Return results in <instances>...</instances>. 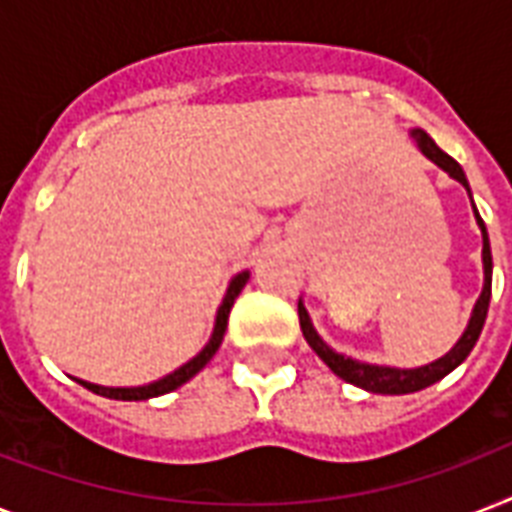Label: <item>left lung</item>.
<instances>
[{"label": "left lung", "mask_w": 512, "mask_h": 512, "mask_svg": "<svg viewBox=\"0 0 512 512\" xmlns=\"http://www.w3.org/2000/svg\"><path fill=\"white\" fill-rule=\"evenodd\" d=\"M412 138L417 143L422 154L428 156L430 162L438 164L441 170L446 172L449 177H454L457 183L465 185V191L470 193L468 177L462 172V167L454 162L452 156L444 154L441 148L433 143L425 130H412ZM473 201V196H470ZM473 215H476V223L481 228V236H484V289H481V297L476 300V308L470 313L468 329L462 332V337L454 342V348L446 353V356L436 358V361H430L425 366H417V369H398V366H377V364H364V361H356V358L342 356L337 350H332L327 342L321 340L319 332L313 329L311 316L305 311L303 300L297 303V313H300V329H303V337L308 340L313 350H316V356L324 361V364L332 369V372L340 377V380L350 382V385H356V388H364L369 393H382V396H404V393H417V390L428 388L433 382L444 380L446 374L454 372L457 366L470 356V350L481 337V329H484L486 313H489V300H492V247H489V233H486V225L478 215L476 204H473Z\"/></svg>", "instance_id": "8db88e82"}]
</instances>
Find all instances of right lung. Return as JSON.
Listing matches in <instances>:
<instances>
[{"instance_id": "obj_1", "label": "right lung", "mask_w": 512, "mask_h": 512, "mask_svg": "<svg viewBox=\"0 0 512 512\" xmlns=\"http://www.w3.org/2000/svg\"><path fill=\"white\" fill-rule=\"evenodd\" d=\"M247 281H249V271H241L233 276L228 289H225L223 303H220V308H217L215 329H212V337H209L207 345H204V348H201L199 353L188 361V364H183L172 374L162 377V380L148 382V385H138V388H106V385H95V382H87V380H76V382L84 385L87 390H92V393H98V396L116 398V401H146V398H156V396H164V393H172V390H177L180 385H185V382L191 380L193 374H199L201 369L209 364V358L215 356L217 348H220V342H223L225 329H228V313H231L233 308V300L239 297V292L244 289Z\"/></svg>"}]
</instances>
